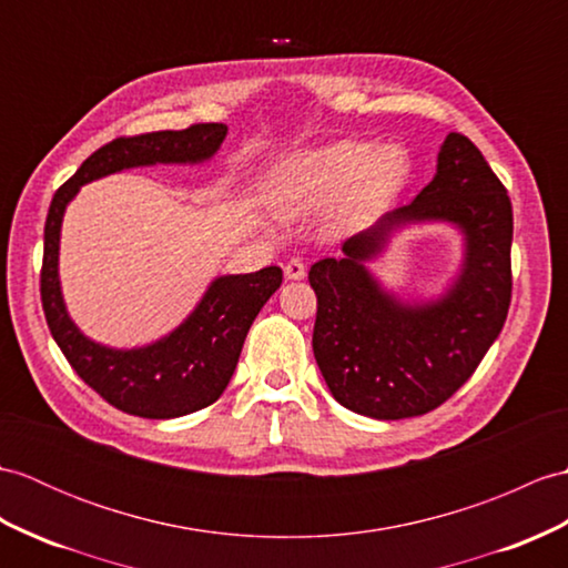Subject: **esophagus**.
Instances as JSON below:
<instances>
[{
  "label": "esophagus",
  "instance_id": "34e87169",
  "mask_svg": "<svg viewBox=\"0 0 568 568\" xmlns=\"http://www.w3.org/2000/svg\"><path fill=\"white\" fill-rule=\"evenodd\" d=\"M307 275V268H305V263H302L300 258H290L287 263H285V278L287 281H302Z\"/></svg>",
  "mask_w": 568,
  "mask_h": 568
}]
</instances>
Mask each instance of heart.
<instances>
[{
  "label": "heart",
  "instance_id": "heart-1",
  "mask_svg": "<svg viewBox=\"0 0 568 568\" xmlns=\"http://www.w3.org/2000/svg\"><path fill=\"white\" fill-rule=\"evenodd\" d=\"M414 160L399 142L373 148L363 140H341L290 154L275 164L266 183V203L290 220L332 203L326 230L338 232L379 213L408 189Z\"/></svg>",
  "mask_w": 568,
  "mask_h": 568
}]
</instances>
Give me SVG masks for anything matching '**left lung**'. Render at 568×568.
I'll return each mask as SVG.
<instances>
[{"instance_id":"8db88e82","label":"left lung","mask_w":568,"mask_h":568,"mask_svg":"<svg viewBox=\"0 0 568 568\" xmlns=\"http://www.w3.org/2000/svg\"><path fill=\"white\" fill-rule=\"evenodd\" d=\"M445 221L464 234L460 271L438 298L408 303L366 268L408 223ZM513 207L469 138L450 133L438 169L412 203L341 244L310 268L316 293L312 348L334 399L361 416L428 414L477 371L510 305Z\"/></svg>"}]
</instances>
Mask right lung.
<instances>
[{"instance_id":"obj_1","label":"right lung","mask_w":568,"mask_h":568,"mask_svg":"<svg viewBox=\"0 0 568 568\" xmlns=\"http://www.w3.org/2000/svg\"><path fill=\"white\" fill-rule=\"evenodd\" d=\"M224 138L227 125L222 123H197L186 130L118 138L91 154L52 195L41 271L48 328L74 373L125 414L179 418L217 402L230 385L248 326L281 287L283 271L268 266L256 273L217 275L174 332L140 348H111L79 332L64 305L60 287L64 210L84 183L135 166L201 164L220 150Z\"/></svg>"}]
</instances>
